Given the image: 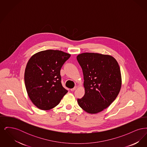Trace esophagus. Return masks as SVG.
I'll return each mask as SVG.
<instances>
[{
    "instance_id": "obj_1",
    "label": "esophagus",
    "mask_w": 147,
    "mask_h": 147,
    "mask_svg": "<svg viewBox=\"0 0 147 147\" xmlns=\"http://www.w3.org/2000/svg\"><path fill=\"white\" fill-rule=\"evenodd\" d=\"M77 86H75L74 88H73V89H70V90L72 91H74V90H76L77 89Z\"/></svg>"
}]
</instances>
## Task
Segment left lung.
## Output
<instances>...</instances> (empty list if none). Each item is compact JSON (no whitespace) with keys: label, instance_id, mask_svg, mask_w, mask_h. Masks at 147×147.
<instances>
[{"label":"left lung","instance_id":"left-lung-1","mask_svg":"<svg viewBox=\"0 0 147 147\" xmlns=\"http://www.w3.org/2000/svg\"><path fill=\"white\" fill-rule=\"evenodd\" d=\"M84 76L85 94L78 98L79 106L89 113L103 111L112 104L121 87L119 64L112 56L95 53L78 55Z\"/></svg>","mask_w":147,"mask_h":147}]
</instances>
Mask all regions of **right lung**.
Returning <instances> with one entry per match:
<instances>
[{
  "label": "right lung",
  "mask_w": 147,
  "mask_h": 147,
  "mask_svg": "<svg viewBox=\"0 0 147 147\" xmlns=\"http://www.w3.org/2000/svg\"><path fill=\"white\" fill-rule=\"evenodd\" d=\"M70 57L63 51L49 49L36 53L28 60L25 84L29 98L38 109H53L67 93L62 85L60 71Z\"/></svg>",
  "instance_id": "1"
}]
</instances>
